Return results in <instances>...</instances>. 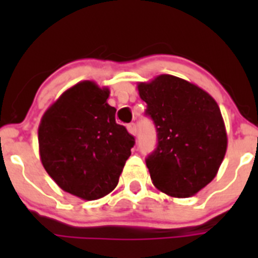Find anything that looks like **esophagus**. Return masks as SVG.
<instances>
[{
	"instance_id": "1",
	"label": "esophagus",
	"mask_w": 258,
	"mask_h": 258,
	"mask_svg": "<svg viewBox=\"0 0 258 258\" xmlns=\"http://www.w3.org/2000/svg\"><path fill=\"white\" fill-rule=\"evenodd\" d=\"M126 127H127V132H129V133L133 134V136H136V134H137V126H136V124H134V122L127 124Z\"/></svg>"
}]
</instances>
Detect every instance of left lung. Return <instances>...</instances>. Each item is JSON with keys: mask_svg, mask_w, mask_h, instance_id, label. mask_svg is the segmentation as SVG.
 <instances>
[{"mask_svg": "<svg viewBox=\"0 0 258 258\" xmlns=\"http://www.w3.org/2000/svg\"><path fill=\"white\" fill-rule=\"evenodd\" d=\"M138 90L156 129V149L146 157L152 183L170 197H191L216 177L226 154L220 107L203 89L170 75Z\"/></svg>", "mask_w": 258, "mask_h": 258, "instance_id": "obj_1", "label": "left lung"}]
</instances>
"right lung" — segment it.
Masks as SVG:
<instances>
[{"instance_id":"obj_1","label":"right lung","mask_w":258,"mask_h":258,"mask_svg":"<svg viewBox=\"0 0 258 258\" xmlns=\"http://www.w3.org/2000/svg\"><path fill=\"white\" fill-rule=\"evenodd\" d=\"M108 89L84 81L52 104L38 127L45 170L61 190L85 200L109 194L118 182L136 140L116 122Z\"/></svg>"}]
</instances>
